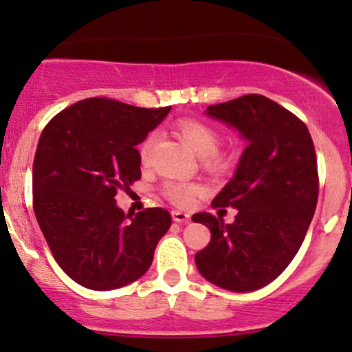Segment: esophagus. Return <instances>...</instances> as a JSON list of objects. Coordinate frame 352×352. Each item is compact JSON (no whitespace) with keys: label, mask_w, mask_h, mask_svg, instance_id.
I'll list each match as a JSON object with an SVG mask.
<instances>
[{"label":"esophagus","mask_w":352,"mask_h":352,"mask_svg":"<svg viewBox=\"0 0 352 352\" xmlns=\"http://www.w3.org/2000/svg\"><path fill=\"white\" fill-rule=\"evenodd\" d=\"M172 218L175 223H189L190 221V214H187V212H184V211H173Z\"/></svg>","instance_id":"1"}]
</instances>
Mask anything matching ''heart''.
<instances>
[{"label":"heart","mask_w":352,"mask_h":352,"mask_svg":"<svg viewBox=\"0 0 352 352\" xmlns=\"http://www.w3.org/2000/svg\"><path fill=\"white\" fill-rule=\"evenodd\" d=\"M179 131L186 143L192 148V151L202 156L204 166L209 170H218L225 165V160L218 153L219 148V133L208 122H202L197 119H184L179 122ZM156 141V133H150L146 140L141 143L140 153L141 158L148 160ZM201 192V187L192 182H184V180H168L163 186V196L173 202L175 206H189Z\"/></svg>","instance_id":"obj_1"}]
</instances>
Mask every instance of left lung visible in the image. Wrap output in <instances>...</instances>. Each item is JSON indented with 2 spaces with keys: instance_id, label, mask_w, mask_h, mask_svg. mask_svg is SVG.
<instances>
[{
  "instance_id": "8db88e82",
  "label": "left lung",
  "mask_w": 352,
  "mask_h": 352,
  "mask_svg": "<svg viewBox=\"0 0 352 352\" xmlns=\"http://www.w3.org/2000/svg\"><path fill=\"white\" fill-rule=\"evenodd\" d=\"M206 113L230 124L248 141L235 177L212 208H235L232 225L211 212L192 221L211 230L196 265L212 285L236 293L274 281L303 243L318 199L317 155L308 127L264 95L209 105Z\"/></svg>"
}]
</instances>
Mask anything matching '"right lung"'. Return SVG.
Masks as SVG:
<instances>
[{"label":"right lung","mask_w":352,"mask_h":352,"mask_svg":"<svg viewBox=\"0 0 352 352\" xmlns=\"http://www.w3.org/2000/svg\"><path fill=\"white\" fill-rule=\"evenodd\" d=\"M170 109L87 98L42 131L32 168L35 218L56 262L78 285L116 289L150 269L172 216L163 208L126 214L116 196L141 179L136 146Z\"/></svg>","instance_id":"right-lung-1"}]
</instances>
